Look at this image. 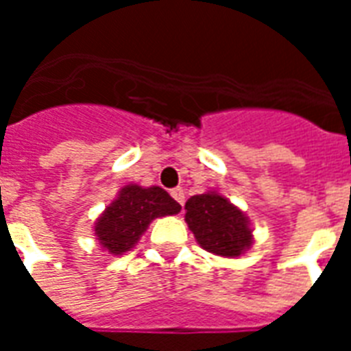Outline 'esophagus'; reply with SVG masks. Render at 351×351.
Returning <instances> with one entry per match:
<instances>
[{
    "instance_id": "1",
    "label": "esophagus",
    "mask_w": 351,
    "mask_h": 351,
    "mask_svg": "<svg viewBox=\"0 0 351 351\" xmlns=\"http://www.w3.org/2000/svg\"><path fill=\"white\" fill-rule=\"evenodd\" d=\"M171 197L175 198L176 202L180 204V206H184V202H186V195H184V189H182V187H175V189H171Z\"/></svg>"
}]
</instances>
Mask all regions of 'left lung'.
I'll list each match as a JSON object with an SVG mask.
<instances>
[{
	"label": "left lung",
	"mask_w": 351,
	"mask_h": 351,
	"mask_svg": "<svg viewBox=\"0 0 351 351\" xmlns=\"http://www.w3.org/2000/svg\"><path fill=\"white\" fill-rule=\"evenodd\" d=\"M186 222L198 244L215 255L240 256L253 244L247 217L215 191L187 200Z\"/></svg>",
	"instance_id": "left-lung-1"
}]
</instances>
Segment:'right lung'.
Returning a JSON list of instances; mask_svg holds the SVG:
<instances>
[{"mask_svg": "<svg viewBox=\"0 0 351 351\" xmlns=\"http://www.w3.org/2000/svg\"><path fill=\"white\" fill-rule=\"evenodd\" d=\"M180 209V204L162 187L129 184L96 220L95 234L109 253L123 255L136 244L154 219L176 215Z\"/></svg>", "mask_w": 351, "mask_h": 351, "instance_id": "add662e5", "label": "right lung"}]
</instances>
